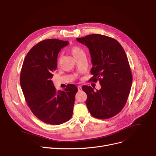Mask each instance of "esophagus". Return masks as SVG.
<instances>
[{
    "instance_id": "1",
    "label": "esophagus",
    "mask_w": 156,
    "mask_h": 156,
    "mask_svg": "<svg viewBox=\"0 0 156 156\" xmlns=\"http://www.w3.org/2000/svg\"><path fill=\"white\" fill-rule=\"evenodd\" d=\"M78 91H81V87L80 86H78Z\"/></svg>"
}]
</instances>
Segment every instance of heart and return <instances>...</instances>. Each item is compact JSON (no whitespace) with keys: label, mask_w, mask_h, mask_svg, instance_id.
<instances>
[{"label":"heart","mask_w":156,"mask_h":156,"mask_svg":"<svg viewBox=\"0 0 156 156\" xmlns=\"http://www.w3.org/2000/svg\"><path fill=\"white\" fill-rule=\"evenodd\" d=\"M69 52L72 53V55L74 56V58L76 59L79 55L83 53L84 51L83 50L79 47L78 46H73L72 47H70L69 49ZM60 60V56H58V61L59 62Z\"/></svg>","instance_id":"heart-1"}]
</instances>
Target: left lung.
<instances>
[{"label": "left lung", "instance_id": "left-lung-1", "mask_svg": "<svg viewBox=\"0 0 156 156\" xmlns=\"http://www.w3.org/2000/svg\"><path fill=\"white\" fill-rule=\"evenodd\" d=\"M76 40L90 50L93 75L90 81L99 80L101 86L96 91L90 86L82 87L87 94V108L96 118L115 116L125 106L132 85L133 76L126 54L116 40L108 36L91 34Z\"/></svg>", "mask_w": 156, "mask_h": 156}]
</instances>
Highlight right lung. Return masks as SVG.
Instances as JSON below:
<instances>
[{"label":"right lung","instance_id":"1","mask_svg":"<svg viewBox=\"0 0 156 156\" xmlns=\"http://www.w3.org/2000/svg\"><path fill=\"white\" fill-rule=\"evenodd\" d=\"M68 41L47 39L40 41L26 55L20 83L25 101L33 114L47 124L59 125L73 115L77 87L69 84L57 91L51 80L57 67V56Z\"/></svg>","mask_w":156,"mask_h":156}]
</instances>
